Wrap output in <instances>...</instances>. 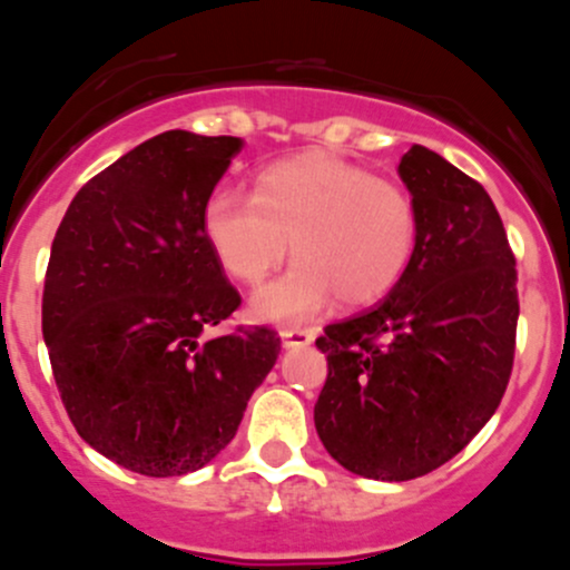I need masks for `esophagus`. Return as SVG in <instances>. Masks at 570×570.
I'll return each mask as SVG.
<instances>
[{
  "label": "esophagus",
  "mask_w": 570,
  "mask_h": 570,
  "mask_svg": "<svg viewBox=\"0 0 570 570\" xmlns=\"http://www.w3.org/2000/svg\"><path fill=\"white\" fill-rule=\"evenodd\" d=\"M283 337V346L285 348H298V346H309L315 341V332L313 330H298V326H291V330L279 332Z\"/></svg>",
  "instance_id": "esophagus-1"
}]
</instances>
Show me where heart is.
<instances>
[{
	"label": "heart",
	"mask_w": 570,
	"mask_h": 570,
	"mask_svg": "<svg viewBox=\"0 0 570 570\" xmlns=\"http://www.w3.org/2000/svg\"><path fill=\"white\" fill-rule=\"evenodd\" d=\"M202 233L218 266L244 285H261L291 244L296 263L252 296L249 313L293 324L335 296L348 307L385 298L413 263L421 218L402 185L341 157L302 151L263 168L252 199L213 194Z\"/></svg>",
	"instance_id": "obj_1"
}]
</instances>
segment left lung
Listing matches in <instances>:
<instances>
[{
	"label": "left lung",
	"instance_id": "8db88e82",
	"mask_svg": "<svg viewBox=\"0 0 570 570\" xmlns=\"http://www.w3.org/2000/svg\"><path fill=\"white\" fill-rule=\"evenodd\" d=\"M399 177L419 207L410 268L376 307L337 321L315 430L346 471L407 482L441 469L490 421L515 354V257L488 190L426 146Z\"/></svg>",
	"mask_w": 570,
	"mask_h": 570
}]
</instances>
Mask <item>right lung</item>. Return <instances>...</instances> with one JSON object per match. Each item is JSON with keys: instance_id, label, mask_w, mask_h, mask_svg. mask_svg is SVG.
Here are the masks:
<instances>
[{"instance_id": "add662e5", "label": "right lung", "mask_w": 570, "mask_h": 570, "mask_svg": "<svg viewBox=\"0 0 570 570\" xmlns=\"http://www.w3.org/2000/svg\"><path fill=\"white\" fill-rule=\"evenodd\" d=\"M244 140L168 129L71 199L43 283V341L82 441L144 476L199 471L274 368L266 326L207 337L240 304L202 213Z\"/></svg>"}]
</instances>
